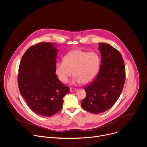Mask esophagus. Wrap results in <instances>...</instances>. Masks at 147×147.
Segmentation results:
<instances>
[{"label": "esophagus", "instance_id": "esophagus-1", "mask_svg": "<svg viewBox=\"0 0 147 147\" xmlns=\"http://www.w3.org/2000/svg\"><path fill=\"white\" fill-rule=\"evenodd\" d=\"M78 90L76 89V88H70V91L71 92H75V91H76Z\"/></svg>", "mask_w": 147, "mask_h": 147}]
</instances>
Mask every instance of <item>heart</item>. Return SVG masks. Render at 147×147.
Segmentation results:
<instances>
[{
    "instance_id": "b5f03b06",
    "label": "heart",
    "mask_w": 147,
    "mask_h": 147,
    "mask_svg": "<svg viewBox=\"0 0 147 147\" xmlns=\"http://www.w3.org/2000/svg\"><path fill=\"white\" fill-rule=\"evenodd\" d=\"M99 65L100 57L97 53L75 49L67 53L64 60L56 61L55 71L63 83H67L73 73V84H87L96 75Z\"/></svg>"
}]
</instances>
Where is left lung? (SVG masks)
I'll return each instance as SVG.
<instances>
[{
	"label": "left lung",
	"instance_id": "left-lung-1",
	"mask_svg": "<svg viewBox=\"0 0 147 147\" xmlns=\"http://www.w3.org/2000/svg\"><path fill=\"white\" fill-rule=\"evenodd\" d=\"M101 63L98 76L85 87L86 97L81 102L85 110L100 113L110 109L120 97L125 80L124 61L120 52L112 46L100 43Z\"/></svg>",
	"mask_w": 147,
	"mask_h": 147
}]
</instances>
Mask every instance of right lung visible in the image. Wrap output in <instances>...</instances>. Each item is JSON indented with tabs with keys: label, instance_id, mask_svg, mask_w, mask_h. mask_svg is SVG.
Masks as SVG:
<instances>
[{
	"label": "right lung",
	"instance_id": "obj_1",
	"mask_svg": "<svg viewBox=\"0 0 147 147\" xmlns=\"http://www.w3.org/2000/svg\"><path fill=\"white\" fill-rule=\"evenodd\" d=\"M53 43L34 45L23 55L19 67V91L35 113L50 117L63 107L64 96L69 93L55 74L58 49Z\"/></svg>",
	"mask_w": 147,
	"mask_h": 147
}]
</instances>
